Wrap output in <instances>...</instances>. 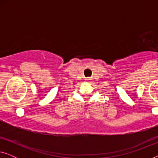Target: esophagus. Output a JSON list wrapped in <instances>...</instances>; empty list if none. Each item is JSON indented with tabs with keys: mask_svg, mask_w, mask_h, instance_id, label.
I'll return each mask as SVG.
<instances>
[{
	"mask_svg": "<svg viewBox=\"0 0 158 158\" xmlns=\"http://www.w3.org/2000/svg\"><path fill=\"white\" fill-rule=\"evenodd\" d=\"M86 80H87V81H90L91 79H90V78H87Z\"/></svg>",
	"mask_w": 158,
	"mask_h": 158,
	"instance_id": "34e87169",
	"label": "esophagus"
}]
</instances>
